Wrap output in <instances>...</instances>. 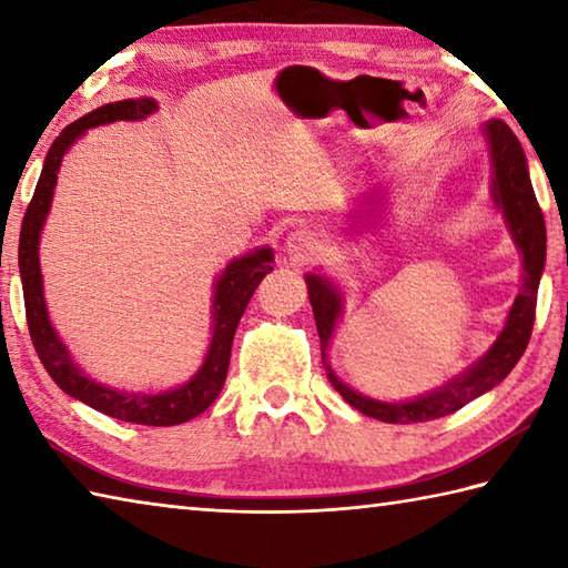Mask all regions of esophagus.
Here are the masks:
<instances>
[{
	"mask_svg": "<svg viewBox=\"0 0 568 568\" xmlns=\"http://www.w3.org/2000/svg\"><path fill=\"white\" fill-rule=\"evenodd\" d=\"M320 233L315 229H295L287 233L285 239V253L291 255L293 261H307L310 255L320 251Z\"/></svg>",
	"mask_w": 568,
	"mask_h": 568,
	"instance_id": "1",
	"label": "esophagus"
}]
</instances>
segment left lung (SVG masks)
<instances>
[{"mask_svg":"<svg viewBox=\"0 0 568 568\" xmlns=\"http://www.w3.org/2000/svg\"><path fill=\"white\" fill-rule=\"evenodd\" d=\"M480 135L487 142L493 162V204L503 214L509 236H513L517 251L521 253V287L513 307H509L503 332L490 344V349L480 359L473 362L468 369H463L458 376H453L450 382L433 388V392L420 394L416 398H406V402H379V398L359 394L357 388L344 384L329 364L332 337H335L337 322L344 313V295L327 275H305L310 305H313V315L320 332L322 364H325L329 384L337 388L339 396L349 406L362 410L364 416L384 420V424H418V420H433L455 414L465 404H470L473 398L487 394L503 382L515 369V364L529 344L537 313V291L544 263H547V226H544V214L537 204L535 189H531L525 150H521L515 132L509 130L505 120L493 118L485 125H480ZM379 196H384L379 194V189L369 192V199H364L362 204L372 209L364 211V214L359 209V216L352 219H362L372 224L374 219L366 216L374 214V206L382 202ZM379 211L374 216H379ZM362 221H354V224H362Z\"/></svg>","mask_w":568,"mask_h":568,"instance_id":"1","label":"left lung"}]
</instances>
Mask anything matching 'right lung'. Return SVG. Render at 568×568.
Segmentation results:
<instances>
[{
	"instance_id": "1",
	"label": "right lung",
	"mask_w": 568,
	"mask_h": 568,
	"mask_svg": "<svg viewBox=\"0 0 568 568\" xmlns=\"http://www.w3.org/2000/svg\"><path fill=\"white\" fill-rule=\"evenodd\" d=\"M154 98H125L118 103H108L95 108L93 113L71 122L59 138L53 140L51 150L43 160V170L39 176L37 192L31 196V204L21 221L19 233V275L24 287L27 305V325L33 347H37L43 369L51 379L59 384L65 394L91 406L100 414L113 416L118 420L140 426H176L186 424L194 416L216 402L226 382L231 344L241 315L246 313V305L255 293V287L273 271V248L261 246L248 251L226 263V268L219 273L214 283V300H211V337L204 354V362L199 366L192 379L166 388V392H120L115 386L100 384L93 376H88L71 357V352L61 342L59 332L53 329L47 297H43V277L39 263V243L41 231L47 224V216L53 202V189L59 182V170L63 154L85 135V130L98 125H110L118 120H144L158 110Z\"/></svg>"
}]
</instances>
